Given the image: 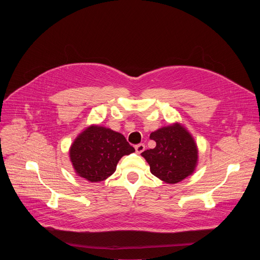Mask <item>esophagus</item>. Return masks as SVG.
<instances>
[{
    "instance_id": "esophagus-1",
    "label": "esophagus",
    "mask_w": 260,
    "mask_h": 260,
    "mask_svg": "<svg viewBox=\"0 0 260 260\" xmlns=\"http://www.w3.org/2000/svg\"><path fill=\"white\" fill-rule=\"evenodd\" d=\"M144 150H145V145H144V144L141 143V144L136 145V152H137V153L140 154V153H142Z\"/></svg>"
}]
</instances>
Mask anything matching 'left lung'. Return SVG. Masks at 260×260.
Segmentation results:
<instances>
[{"label":"left lung","instance_id":"8db88e82","mask_svg":"<svg viewBox=\"0 0 260 260\" xmlns=\"http://www.w3.org/2000/svg\"><path fill=\"white\" fill-rule=\"evenodd\" d=\"M155 141L153 149L142 153L150 166L151 173L169 184H175L194 171L198 149L190 134L178 123L151 133Z\"/></svg>","mask_w":260,"mask_h":260}]
</instances>
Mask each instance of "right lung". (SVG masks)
Listing matches in <instances>:
<instances>
[{
  "mask_svg": "<svg viewBox=\"0 0 260 260\" xmlns=\"http://www.w3.org/2000/svg\"><path fill=\"white\" fill-rule=\"evenodd\" d=\"M135 151L123 135L91 125L80 134L70 149V157L78 176L90 182L107 179L116 171L123 155Z\"/></svg>",
  "mask_w": 260,
  "mask_h": 260,
  "instance_id": "obj_1",
  "label": "right lung"
}]
</instances>
